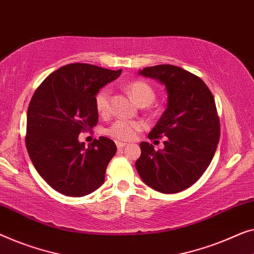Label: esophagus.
I'll return each instance as SVG.
<instances>
[{"label": "esophagus", "mask_w": 254, "mask_h": 254, "mask_svg": "<svg viewBox=\"0 0 254 254\" xmlns=\"http://www.w3.org/2000/svg\"><path fill=\"white\" fill-rule=\"evenodd\" d=\"M116 144H117V148H118V149H121V148H124V146L126 145L127 143L121 142V141H116Z\"/></svg>", "instance_id": "1"}]
</instances>
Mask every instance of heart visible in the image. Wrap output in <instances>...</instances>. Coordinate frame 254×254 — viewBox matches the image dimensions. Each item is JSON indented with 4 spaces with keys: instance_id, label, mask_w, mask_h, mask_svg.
<instances>
[{
    "instance_id": "1",
    "label": "heart",
    "mask_w": 254,
    "mask_h": 254,
    "mask_svg": "<svg viewBox=\"0 0 254 254\" xmlns=\"http://www.w3.org/2000/svg\"><path fill=\"white\" fill-rule=\"evenodd\" d=\"M128 93L138 105H149L154 100V90L152 87L144 81H131L127 86ZM110 89L108 87L102 88L95 96V106L98 113L105 115L110 109ZM144 124L141 121H130L126 119H118L108 129V134L119 139H131L135 137L137 130L142 129Z\"/></svg>"
}]
</instances>
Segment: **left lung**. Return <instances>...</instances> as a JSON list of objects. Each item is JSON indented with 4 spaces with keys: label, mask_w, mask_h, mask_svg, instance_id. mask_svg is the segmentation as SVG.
<instances>
[{
    "label": "left lung",
    "mask_w": 254,
    "mask_h": 254,
    "mask_svg": "<svg viewBox=\"0 0 254 254\" xmlns=\"http://www.w3.org/2000/svg\"><path fill=\"white\" fill-rule=\"evenodd\" d=\"M157 80L167 94V105L150 139L166 136L164 149L141 142L135 167L142 181L163 193L189 188L204 174L220 138L214 97L197 75L174 65H156L138 71Z\"/></svg>",
    "instance_id": "1"
}]
</instances>
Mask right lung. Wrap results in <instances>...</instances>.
Returning <instances> with one entry per match:
<instances>
[{
    "mask_svg": "<svg viewBox=\"0 0 254 254\" xmlns=\"http://www.w3.org/2000/svg\"><path fill=\"white\" fill-rule=\"evenodd\" d=\"M120 74L121 69L90 64L62 66L47 76L29 102V158L48 185L65 196H86L104 183L106 167L117 152L115 142L101 136L86 148L79 134L96 126L95 96Z\"/></svg>",
    "mask_w": 254,
    "mask_h": 254,
    "instance_id": "right-lung-1",
    "label": "right lung"
}]
</instances>
